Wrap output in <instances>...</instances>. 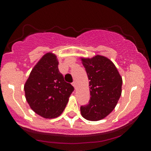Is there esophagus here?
Masks as SVG:
<instances>
[{"mask_svg":"<svg viewBox=\"0 0 151 151\" xmlns=\"http://www.w3.org/2000/svg\"><path fill=\"white\" fill-rule=\"evenodd\" d=\"M72 85H73L74 87L76 89V87H77V83H76L75 81H73V83H72Z\"/></svg>","mask_w":151,"mask_h":151,"instance_id":"1","label":"esophagus"}]
</instances>
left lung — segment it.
Masks as SVG:
<instances>
[{
    "instance_id": "8db88e82",
    "label": "left lung",
    "mask_w": 151,
    "mask_h": 151,
    "mask_svg": "<svg viewBox=\"0 0 151 151\" xmlns=\"http://www.w3.org/2000/svg\"><path fill=\"white\" fill-rule=\"evenodd\" d=\"M89 80L90 97L87 105L80 107L81 114L88 121L106 117L116 106L121 95L122 77L114 64L102 55L81 58Z\"/></svg>"
}]
</instances>
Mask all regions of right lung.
<instances>
[{
	"label": "right lung",
	"mask_w": 151,
	"mask_h": 151,
	"mask_svg": "<svg viewBox=\"0 0 151 151\" xmlns=\"http://www.w3.org/2000/svg\"><path fill=\"white\" fill-rule=\"evenodd\" d=\"M58 65L55 54L46 53L35 65L24 85L31 109L45 119L61 115L74 91L73 86L64 80Z\"/></svg>",
	"instance_id": "add662e5"
}]
</instances>
